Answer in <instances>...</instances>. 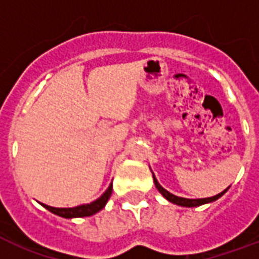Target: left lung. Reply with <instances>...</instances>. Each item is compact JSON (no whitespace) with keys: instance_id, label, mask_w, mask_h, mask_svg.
<instances>
[{"instance_id":"1","label":"left lung","mask_w":259,"mask_h":259,"mask_svg":"<svg viewBox=\"0 0 259 259\" xmlns=\"http://www.w3.org/2000/svg\"><path fill=\"white\" fill-rule=\"evenodd\" d=\"M153 180H154V184H156V188L160 191V193H161L162 196L165 197L166 200H169L170 203H175V204H177V205H183V207H197V205H201V204H205V203H211V201H215L217 199H219L222 195H225V193L227 192V189H229V188L225 189L223 192L218 193V195H215V196H212V197H204V199H185V197L175 196L173 193L168 192L166 189L162 188L161 185L158 184L157 179L154 177V175H153Z\"/></svg>"}]
</instances>
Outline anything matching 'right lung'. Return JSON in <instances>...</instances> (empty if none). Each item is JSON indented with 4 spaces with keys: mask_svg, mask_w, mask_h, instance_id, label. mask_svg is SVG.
<instances>
[{
    "mask_svg": "<svg viewBox=\"0 0 259 259\" xmlns=\"http://www.w3.org/2000/svg\"><path fill=\"white\" fill-rule=\"evenodd\" d=\"M111 192H113V183L110 184L107 191H106L99 199H97V200L93 201V203H90V204L78 205V207H74V208H55V207H50V205L47 204L42 205H44L48 211L55 213V215H59V217L62 218H67V219H70V218L91 217V215L97 213L98 211H101V209L105 207L107 200H109L110 196H111Z\"/></svg>",
    "mask_w": 259,
    "mask_h": 259,
    "instance_id": "right-lung-1",
    "label": "right lung"
}]
</instances>
